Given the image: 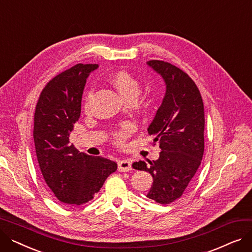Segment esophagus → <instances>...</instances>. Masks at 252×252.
Here are the masks:
<instances>
[{"label": "esophagus", "instance_id": "obj_1", "mask_svg": "<svg viewBox=\"0 0 252 252\" xmlns=\"http://www.w3.org/2000/svg\"><path fill=\"white\" fill-rule=\"evenodd\" d=\"M118 170L119 171H129L131 170V161L128 159H125V160H121L118 162Z\"/></svg>", "mask_w": 252, "mask_h": 252}]
</instances>
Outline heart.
<instances>
[{
  "instance_id": "heart-1",
  "label": "heart",
  "mask_w": 252,
  "mask_h": 252,
  "mask_svg": "<svg viewBox=\"0 0 252 252\" xmlns=\"http://www.w3.org/2000/svg\"><path fill=\"white\" fill-rule=\"evenodd\" d=\"M109 82L112 87L121 94V96L126 101H135L141 92V83L139 79L126 70H119L114 72ZM91 94H89L85 100V109L89 110L91 103ZM135 130V126L130 123H124L114 129L111 134L112 141L117 145H123L128 136Z\"/></svg>"
}]
</instances>
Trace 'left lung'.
Returning <instances> with one entry per match:
<instances>
[{"label": "left lung", "mask_w": 252, "mask_h": 252, "mask_svg": "<svg viewBox=\"0 0 252 252\" xmlns=\"http://www.w3.org/2000/svg\"><path fill=\"white\" fill-rule=\"evenodd\" d=\"M147 64L159 73L166 86L148 134L159 142L157 160L134 162L138 170L149 171L153 178L147 194L160 204L180 198L199 167L204 152V106L193 79L177 66L160 60Z\"/></svg>", "instance_id": "left-lung-1"}]
</instances>
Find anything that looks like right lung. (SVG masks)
<instances>
[{
    "instance_id": "1",
    "label": "right lung",
    "mask_w": 252,
    "mask_h": 252,
    "mask_svg": "<svg viewBox=\"0 0 252 252\" xmlns=\"http://www.w3.org/2000/svg\"><path fill=\"white\" fill-rule=\"evenodd\" d=\"M98 64H76L46 85L35 106L33 140L43 178L62 203L82 205L94 198L116 162L79 152L69 142L81 116L89 74Z\"/></svg>"
}]
</instances>
